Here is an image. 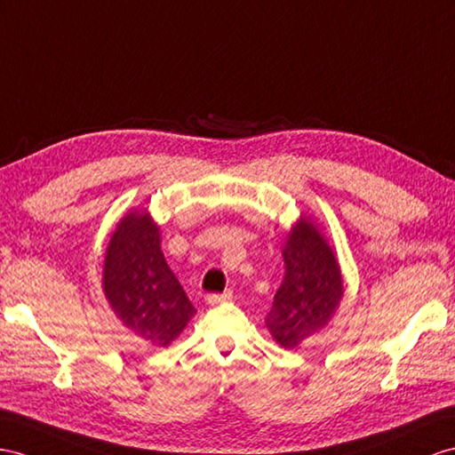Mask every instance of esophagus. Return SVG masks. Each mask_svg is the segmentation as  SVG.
I'll use <instances>...</instances> for the list:
<instances>
[{
	"instance_id": "1",
	"label": "esophagus",
	"mask_w": 455,
	"mask_h": 455,
	"mask_svg": "<svg viewBox=\"0 0 455 455\" xmlns=\"http://www.w3.org/2000/svg\"><path fill=\"white\" fill-rule=\"evenodd\" d=\"M230 298H232L230 290H227L225 294H209L207 296V306H219V304H223V301H228Z\"/></svg>"
}]
</instances>
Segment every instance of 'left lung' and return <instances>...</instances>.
Segmentation results:
<instances>
[{"mask_svg": "<svg viewBox=\"0 0 455 455\" xmlns=\"http://www.w3.org/2000/svg\"><path fill=\"white\" fill-rule=\"evenodd\" d=\"M283 259L284 278L275 294L267 329L278 346L294 349L331 323L344 298V278L327 236L304 213L288 230Z\"/></svg>", "mask_w": 455, "mask_h": 455, "instance_id": "8db88e82", "label": "left lung"}]
</instances>
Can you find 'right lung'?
Returning <instances> with one entry per match:
<instances>
[{"mask_svg": "<svg viewBox=\"0 0 455 455\" xmlns=\"http://www.w3.org/2000/svg\"><path fill=\"white\" fill-rule=\"evenodd\" d=\"M103 294L124 327L151 346L167 347L196 315L161 251L159 225L148 209L116 223L103 259Z\"/></svg>", "mask_w": 455, "mask_h": 455, "instance_id": "obj_1", "label": "right lung"}]
</instances>
